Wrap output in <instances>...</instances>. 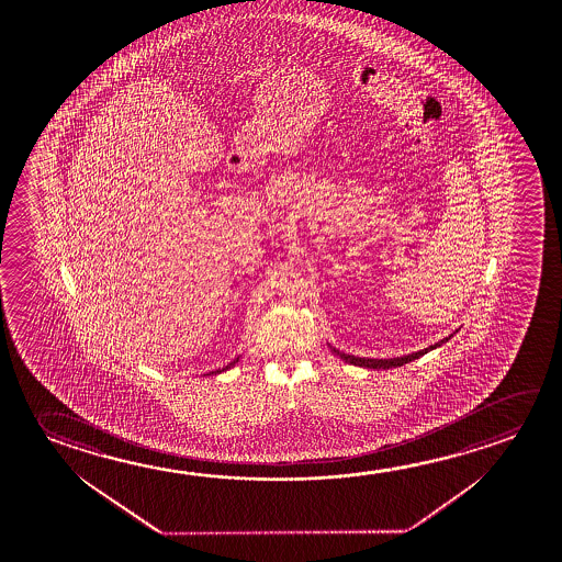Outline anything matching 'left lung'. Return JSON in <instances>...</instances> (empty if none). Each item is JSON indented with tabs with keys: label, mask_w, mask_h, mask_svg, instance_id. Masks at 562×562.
Returning a JSON list of instances; mask_svg holds the SVG:
<instances>
[{
	"label": "left lung",
	"mask_w": 562,
	"mask_h": 562,
	"mask_svg": "<svg viewBox=\"0 0 562 562\" xmlns=\"http://www.w3.org/2000/svg\"><path fill=\"white\" fill-rule=\"evenodd\" d=\"M451 339V337H445L441 342H437V345H431V347H427L424 350H417L414 355H407V357H397V359H360V357H352V355H345V352H339L337 349H331L337 357L345 360V362H349V364H355V367H364V369H396V367H402V364H407V362H412V360L419 359V357H424L425 352H429V350L435 349V347H439L442 342H447V340Z\"/></svg>",
	"instance_id": "8db88e82"
}]
</instances>
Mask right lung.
Here are the masks:
<instances>
[{
    "label": "right lung",
    "instance_id": "1",
    "mask_svg": "<svg viewBox=\"0 0 562 562\" xmlns=\"http://www.w3.org/2000/svg\"><path fill=\"white\" fill-rule=\"evenodd\" d=\"M237 360H239V359H237ZM237 360H235V362H237ZM235 362H231L229 367H233V364H235ZM229 367H225V369H223V370H227V369H229ZM217 372H222V370H217Z\"/></svg>",
    "mask_w": 562,
    "mask_h": 562
}]
</instances>
